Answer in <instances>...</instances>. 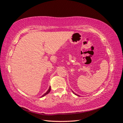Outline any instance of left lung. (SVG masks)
<instances>
[{
  "label": "left lung",
  "mask_w": 123,
  "mask_h": 123,
  "mask_svg": "<svg viewBox=\"0 0 123 123\" xmlns=\"http://www.w3.org/2000/svg\"><path fill=\"white\" fill-rule=\"evenodd\" d=\"M72 91V92H73V93H74V94H75V95H77V96H80V95H78V94H76V93H74V92H73V91Z\"/></svg>",
  "instance_id": "8db88e82"
}]
</instances>
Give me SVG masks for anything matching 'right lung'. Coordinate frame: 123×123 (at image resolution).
I'll return each instance as SVG.
<instances>
[{
	"instance_id": "add662e5",
	"label": "right lung",
	"mask_w": 123,
	"mask_h": 123,
	"mask_svg": "<svg viewBox=\"0 0 123 123\" xmlns=\"http://www.w3.org/2000/svg\"><path fill=\"white\" fill-rule=\"evenodd\" d=\"M50 90H51V87L50 86V87L49 88V89H48V91L45 93L44 94H43L42 96H41V98H43V97L44 96H45L46 95H47V94H48V93H49L50 92Z\"/></svg>"
}]
</instances>
